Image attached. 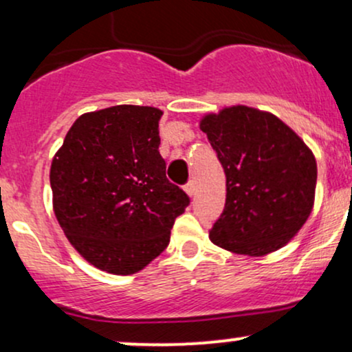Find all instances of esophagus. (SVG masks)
<instances>
[{
	"instance_id": "esophagus-1",
	"label": "esophagus",
	"mask_w": 352,
	"mask_h": 352,
	"mask_svg": "<svg viewBox=\"0 0 352 352\" xmlns=\"http://www.w3.org/2000/svg\"><path fill=\"white\" fill-rule=\"evenodd\" d=\"M185 192H187L188 197H192L193 193H195V184H193V182H188V184L185 185Z\"/></svg>"
}]
</instances>
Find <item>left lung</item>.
<instances>
[{
    "mask_svg": "<svg viewBox=\"0 0 352 352\" xmlns=\"http://www.w3.org/2000/svg\"><path fill=\"white\" fill-rule=\"evenodd\" d=\"M200 129L227 175V201L210 240L248 256L280 250L313 210L318 167L311 148L276 116L248 106L207 114Z\"/></svg>",
    "mask_w": 352,
    "mask_h": 352,
    "instance_id": "obj_1",
    "label": "left lung"
}]
</instances>
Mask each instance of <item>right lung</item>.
Returning a JSON list of instances; mask_svg holds the SVG:
<instances>
[{
	"label": "right lung",
	"mask_w": 352,
	"mask_h": 352,
	"mask_svg": "<svg viewBox=\"0 0 352 352\" xmlns=\"http://www.w3.org/2000/svg\"><path fill=\"white\" fill-rule=\"evenodd\" d=\"M164 112L114 106L76 119L51 164L52 208L96 268L134 274L167 248L190 199L168 182L159 152Z\"/></svg>",
	"instance_id": "right-lung-1"
}]
</instances>
